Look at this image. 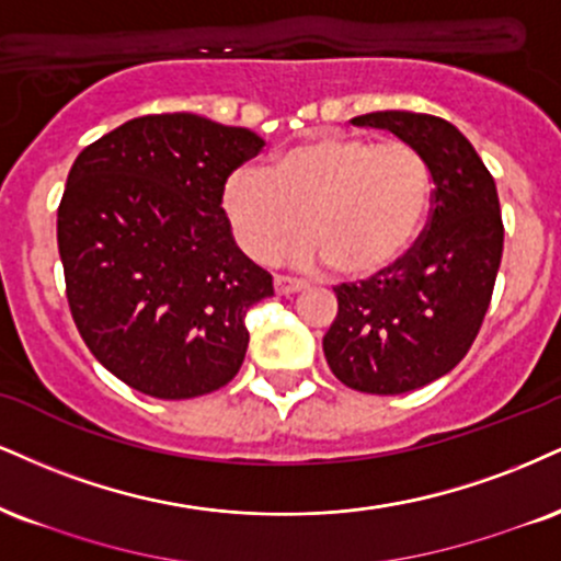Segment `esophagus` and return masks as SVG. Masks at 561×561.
Segmentation results:
<instances>
[{
  "instance_id": "34e87169",
  "label": "esophagus",
  "mask_w": 561,
  "mask_h": 561,
  "mask_svg": "<svg viewBox=\"0 0 561 561\" xmlns=\"http://www.w3.org/2000/svg\"><path fill=\"white\" fill-rule=\"evenodd\" d=\"M306 289V282L295 279V276H285V274H276L274 276V293L276 295H295Z\"/></svg>"
}]
</instances>
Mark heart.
Here are the masks:
<instances>
[{"label":"heart","instance_id":"b5f03b06","mask_svg":"<svg viewBox=\"0 0 561 561\" xmlns=\"http://www.w3.org/2000/svg\"><path fill=\"white\" fill-rule=\"evenodd\" d=\"M434 180L421 151L404 140L319 135L287 148L268 170L229 174L221 208L238 245L272 261L302 229L289 259L342 276H374L413 248L426 221Z\"/></svg>","mask_w":561,"mask_h":561}]
</instances>
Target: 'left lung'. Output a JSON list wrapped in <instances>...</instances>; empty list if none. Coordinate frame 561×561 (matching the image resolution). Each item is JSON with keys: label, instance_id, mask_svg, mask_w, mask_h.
<instances>
[{"label": "left lung", "instance_id": "1", "mask_svg": "<svg viewBox=\"0 0 561 561\" xmlns=\"http://www.w3.org/2000/svg\"><path fill=\"white\" fill-rule=\"evenodd\" d=\"M353 125L417 148L434 195L426 229L394 266L334 287L340 310L323 355L350 389L404 394L449 374L473 345L502 263L499 195L476 148L447 119L391 110L360 114Z\"/></svg>", "mask_w": 561, "mask_h": 561}]
</instances>
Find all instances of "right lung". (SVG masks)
I'll list each match as a JSON object with an SVG mask.
<instances>
[{
	"label": "right lung",
	"mask_w": 561,
	"mask_h": 561,
	"mask_svg": "<svg viewBox=\"0 0 561 561\" xmlns=\"http://www.w3.org/2000/svg\"><path fill=\"white\" fill-rule=\"evenodd\" d=\"M263 138L198 114H148L80 151L57 211L67 302L96 360L159 400L221 389L272 274L240 251L221 193Z\"/></svg>",
	"instance_id": "1"
}]
</instances>
